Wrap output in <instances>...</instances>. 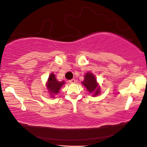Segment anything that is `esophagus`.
<instances>
[{
  "mask_svg": "<svg viewBox=\"0 0 147 147\" xmlns=\"http://www.w3.org/2000/svg\"><path fill=\"white\" fill-rule=\"evenodd\" d=\"M69 82L71 83V84H74V83L76 82V80L74 79V78H73V79L70 80H69Z\"/></svg>",
  "mask_w": 147,
  "mask_h": 147,
  "instance_id": "34e87169",
  "label": "esophagus"
}]
</instances>
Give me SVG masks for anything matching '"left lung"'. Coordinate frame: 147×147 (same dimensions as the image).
Instances as JSON below:
<instances>
[{"instance_id": "obj_1", "label": "left lung", "mask_w": 147, "mask_h": 147, "mask_svg": "<svg viewBox=\"0 0 147 147\" xmlns=\"http://www.w3.org/2000/svg\"><path fill=\"white\" fill-rule=\"evenodd\" d=\"M82 84L86 88V90L90 94H92L93 97H96L101 93V88L97 82L96 76L91 72H87L84 74V80Z\"/></svg>"}]
</instances>
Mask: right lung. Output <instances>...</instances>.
Listing matches in <instances>:
<instances>
[{"mask_svg": "<svg viewBox=\"0 0 147 147\" xmlns=\"http://www.w3.org/2000/svg\"><path fill=\"white\" fill-rule=\"evenodd\" d=\"M64 84L65 81H61L60 82V81L57 80L55 77V75L53 73H52L50 74L45 84L50 97L55 98V96L58 94L61 87Z\"/></svg>", "mask_w": 147, "mask_h": 147, "instance_id": "1", "label": "right lung"}]
</instances>
